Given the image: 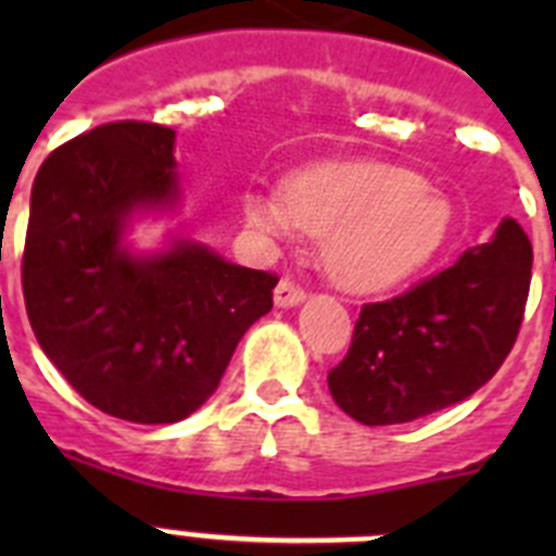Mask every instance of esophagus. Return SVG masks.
<instances>
[{"label":"esophagus","mask_w":556,"mask_h":556,"mask_svg":"<svg viewBox=\"0 0 556 556\" xmlns=\"http://www.w3.org/2000/svg\"><path fill=\"white\" fill-rule=\"evenodd\" d=\"M306 301V289L298 287L292 278H281V283L275 287V306H298V303Z\"/></svg>","instance_id":"34e87169"}]
</instances>
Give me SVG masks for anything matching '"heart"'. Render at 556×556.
I'll use <instances>...</instances> for the list:
<instances>
[{"label":"heart","mask_w":556,"mask_h":556,"mask_svg":"<svg viewBox=\"0 0 556 556\" xmlns=\"http://www.w3.org/2000/svg\"><path fill=\"white\" fill-rule=\"evenodd\" d=\"M258 233L326 236L323 262L339 287L378 292L395 287L443 248L451 205L424 175L384 161H326L294 172L287 191L244 200Z\"/></svg>","instance_id":"obj_1"}]
</instances>
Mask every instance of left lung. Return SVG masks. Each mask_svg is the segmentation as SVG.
<instances>
[{
	"label": "left lung",
	"mask_w": 556,
	"mask_h": 556,
	"mask_svg": "<svg viewBox=\"0 0 556 556\" xmlns=\"http://www.w3.org/2000/svg\"><path fill=\"white\" fill-rule=\"evenodd\" d=\"M529 283V236L504 219L448 269L365 303L345 358L328 372L339 409L365 426H392L473 395L513 351Z\"/></svg>",
	"instance_id": "left-lung-1"
}]
</instances>
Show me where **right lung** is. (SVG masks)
I'll return each mask as SVG.
<instances>
[{
  "mask_svg": "<svg viewBox=\"0 0 556 556\" xmlns=\"http://www.w3.org/2000/svg\"><path fill=\"white\" fill-rule=\"evenodd\" d=\"M172 147V127L108 122L49 152L29 200L22 289L38 345L88 404L130 424L198 412L278 283L186 239L147 258L122 248L132 211L178 198Z\"/></svg>",
  "mask_w": 556,
  "mask_h": 556,
  "instance_id": "add662e5",
  "label": "right lung"
}]
</instances>
